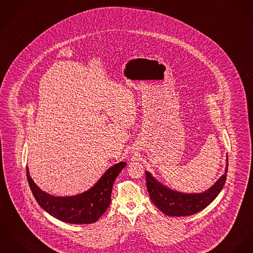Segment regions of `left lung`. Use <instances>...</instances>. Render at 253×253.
<instances>
[{"mask_svg": "<svg viewBox=\"0 0 253 253\" xmlns=\"http://www.w3.org/2000/svg\"><path fill=\"white\" fill-rule=\"evenodd\" d=\"M226 161V173L207 191L196 194H185L168 189L157 182L149 172H146L147 189L153 203L163 213L171 216H187L197 213L209 206L221 191L227 177L228 161Z\"/></svg>", "mask_w": 253, "mask_h": 253, "instance_id": "8db88e82", "label": "left lung"}]
</instances>
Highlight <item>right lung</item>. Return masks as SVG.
I'll use <instances>...</instances> for the list:
<instances>
[{
  "instance_id": "add662e5",
  "label": "right lung",
  "mask_w": 253,
  "mask_h": 253,
  "mask_svg": "<svg viewBox=\"0 0 253 253\" xmlns=\"http://www.w3.org/2000/svg\"><path fill=\"white\" fill-rule=\"evenodd\" d=\"M126 165L122 161L109 168L90 190L70 197H55L41 190L26 167L30 188L39 205L57 219L71 224L95 222L109 207L112 187L117 176Z\"/></svg>"
}]
</instances>
